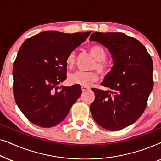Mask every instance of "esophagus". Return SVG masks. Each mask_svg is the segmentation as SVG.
Wrapping results in <instances>:
<instances>
[{"label":"esophagus","instance_id":"obj_1","mask_svg":"<svg viewBox=\"0 0 161 161\" xmlns=\"http://www.w3.org/2000/svg\"><path fill=\"white\" fill-rule=\"evenodd\" d=\"M81 89H82V92H86V91H87L88 89V88L87 87H85V86H81Z\"/></svg>","mask_w":161,"mask_h":161}]
</instances>
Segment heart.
Instances as JSON below:
<instances>
[{
	"label": "heart",
	"mask_w": 161,
	"mask_h": 161,
	"mask_svg": "<svg viewBox=\"0 0 161 161\" xmlns=\"http://www.w3.org/2000/svg\"><path fill=\"white\" fill-rule=\"evenodd\" d=\"M89 52L92 57L96 60V62L93 66L94 69H96L100 73H105L106 72V65L104 61L106 58L107 54L104 48L100 45H93L89 48ZM75 61V54L74 52H72L67 57L66 63L68 67H71L73 66ZM97 80L98 75L94 72L78 71L70 75L69 77L70 83L85 87H89L92 83L96 82Z\"/></svg>",
	"instance_id": "heart-1"
}]
</instances>
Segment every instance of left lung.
<instances>
[{
  "instance_id": "8db88e82",
  "label": "left lung",
  "mask_w": 161,
  "mask_h": 161,
  "mask_svg": "<svg viewBox=\"0 0 161 161\" xmlns=\"http://www.w3.org/2000/svg\"><path fill=\"white\" fill-rule=\"evenodd\" d=\"M108 50L113 67L101 83L109 90L92 89V117L103 128L117 131L133 124L146 108L153 88V63L146 47L122 33L94 32L89 38Z\"/></svg>"
}]
</instances>
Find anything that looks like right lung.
<instances>
[{
    "instance_id": "right-lung-1",
    "label": "right lung",
    "mask_w": 161,
    "mask_h": 161,
    "mask_svg": "<svg viewBox=\"0 0 161 161\" xmlns=\"http://www.w3.org/2000/svg\"><path fill=\"white\" fill-rule=\"evenodd\" d=\"M90 34L47 31L21 45L13 67V92L17 106L30 122L51 127L69 114L82 91L78 85L58 90V84L67 78L68 55Z\"/></svg>"
}]
</instances>
